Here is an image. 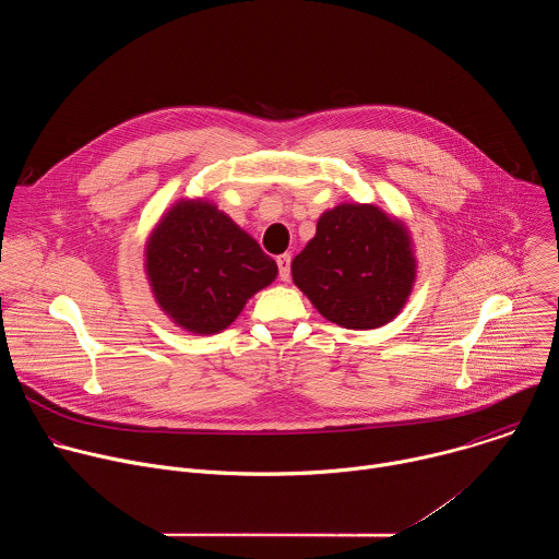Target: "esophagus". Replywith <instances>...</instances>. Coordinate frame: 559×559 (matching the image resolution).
<instances>
[{"label":"esophagus","mask_w":559,"mask_h":559,"mask_svg":"<svg viewBox=\"0 0 559 559\" xmlns=\"http://www.w3.org/2000/svg\"><path fill=\"white\" fill-rule=\"evenodd\" d=\"M276 263H278V276H281V281H289L292 257H289V254H281V257L276 259Z\"/></svg>","instance_id":"34e87169"}]
</instances>
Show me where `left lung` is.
<instances>
[{
	"instance_id": "8db88e82",
	"label": "left lung",
	"mask_w": 559,
	"mask_h": 559,
	"mask_svg": "<svg viewBox=\"0 0 559 559\" xmlns=\"http://www.w3.org/2000/svg\"><path fill=\"white\" fill-rule=\"evenodd\" d=\"M418 261L405 221L373 203H341L321 214L292 261L294 285L330 323L378 330L403 311Z\"/></svg>"
}]
</instances>
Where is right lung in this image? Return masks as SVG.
Returning a JSON list of instances; mask_svg holds the SVG:
<instances>
[{
	"label": "right lung",
	"instance_id": "add662e5",
	"mask_svg": "<svg viewBox=\"0 0 559 559\" xmlns=\"http://www.w3.org/2000/svg\"><path fill=\"white\" fill-rule=\"evenodd\" d=\"M143 270L170 321L199 336L227 330L278 267L254 238L207 199H179L152 227Z\"/></svg>",
	"mask_w": 559,
	"mask_h": 559
}]
</instances>
